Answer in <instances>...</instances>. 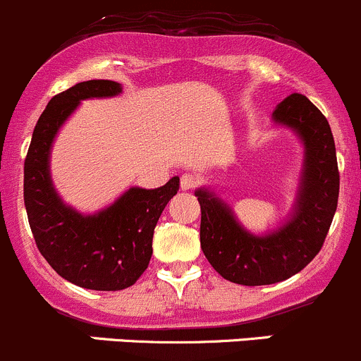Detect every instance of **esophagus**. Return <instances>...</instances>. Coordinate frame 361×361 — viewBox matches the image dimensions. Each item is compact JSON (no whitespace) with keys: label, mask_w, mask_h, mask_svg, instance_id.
I'll return each mask as SVG.
<instances>
[{"label":"esophagus","mask_w":361,"mask_h":361,"mask_svg":"<svg viewBox=\"0 0 361 361\" xmlns=\"http://www.w3.org/2000/svg\"><path fill=\"white\" fill-rule=\"evenodd\" d=\"M198 184H200V179L196 176H192V173H182L180 189H184V191H189V189L196 188Z\"/></svg>","instance_id":"esophagus-1"}]
</instances>
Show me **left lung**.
<instances>
[{
  "instance_id": "obj_1",
  "label": "left lung",
  "mask_w": 361,
  "mask_h": 361,
  "mask_svg": "<svg viewBox=\"0 0 361 361\" xmlns=\"http://www.w3.org/2000/svg\"><path fill=\"white\" fill-rule=\"evenodd\" d=\"M292 130L304 147L302 170L292 212L276 229L255 235L210 188L195 191L202 207L200 241L215 271L247 287L271 285L299 273L325 241L339 198L336 144L326 118L310 99L292 94L271 116Z\"/></svg>"
}]
</instances>
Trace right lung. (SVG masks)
I'll list each match as a JSON object with an SVG mask.
<instances>
[{
	"label": "right lung",
	"instance_id": "add662e5",
	"mask_svg": "<svg viewBox=\"0 0 361 361\" xmlns=\"http://www.w3.org/2000/svg\"><path fill=\"white\" fill-rule=\"evenodd\" d=\"M121 85L88 80L55 95L39 116L24 161V203L36 245L64 280L90 290H123L153 255L156 222L179 191V177L156 189L133 188L95 214H81L55 189L50 153L61 126L81 100L116 97Z\"/></svg>",
	"mask_w": 361,
	"mask_h": 361
}]
</instances>
